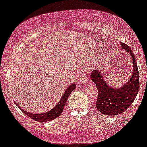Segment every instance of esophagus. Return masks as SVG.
<instances>
[{
    "label": "esophagus",
    "instance_id": "obj_1",
    "mask_svg": "<svg viewBox=\"0 0 147 147\" xmlns=\"http://www.w3.org/2000/svg\"><path fill=\"white\" fill-rule=\"evenodd\" d=\"M88 78L87 77H86V76H85V75H83L82 77H81V82L82 83V84H88Z\"/></svg>",
    "mask_w": 147,
    "mask_h": 147
}]
</instances>
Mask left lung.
Here are the masks:
<instances>
[{
    "label": "left lung",
    "instance_id": "obj_1",
    "mask_svg": "<svg viewBox=\"0 0 147 147\" xmlns=\"http://www.w3.org/2000/svg\"><path fill=\"white\" fill-rule=\"evenodd\" d=\"M121 47L130 54L134 64V72L130 80L121 88H113L106 84L100 70L91 72L90 79L98 88L96 108L102 114L118 115L124 112L131 105L139 91V72L137 62L131 48L124 43Z\"/></svg>",
    "mask_w": 147,
    "mask_h": 147
}]
</instances>
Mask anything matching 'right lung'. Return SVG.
<instances>
[{
    "label": "right lung",
    "mask_w": 147,
    "mask_h": 147,
    "mask_svg": "<svg viewBox=\"0 0 147 147\" xmlns=\"http://www.w3.org/2000/svg\"><path fill=\"white\" fill-rule=\"evenodd\" d=\"M75 88H76L75 84H72V85H70L69 87H68L66 92H64V94H63V96L61 98V99H60L59 102L55 106L54 108L51 109L49 112H47L45 113H41V114H35V113L26 112V111H24V109H21L19 106H18V107L22 111L23 113H24L26 116H28L29 118H31V119L34 120V121H37L39 122H47V121H53V120L55 119L56 118H57L58 116H59L61 113H62L63 110V107H64L65 104H66L69 95L70 94V93H71L75 89Z\"/></svg>",
    "instance_id": "obj_1"
}]
</instances>
